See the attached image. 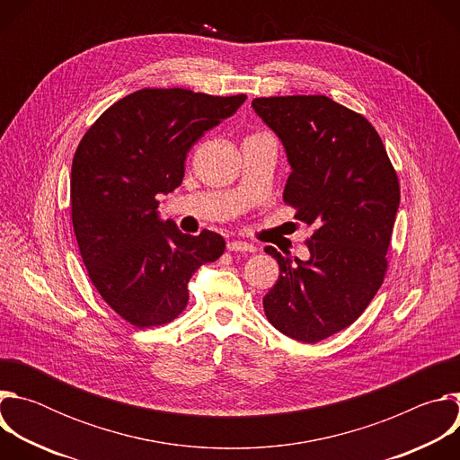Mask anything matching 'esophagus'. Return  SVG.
Listing matches in <instances>:
<instances>
[{
	"instance_id": "esophagus-1",
	"label": "esophagus",
	"mask_w": 460,
	"mask_h": 460,
	"mask_svg": "<svg viewBox=\"0 0 460 460\" xmlns=\"http://www.w3.org/2000/svg\"><path fill=\"white\" fill-rule=\"evenodd\" d=\"M254 245L252 243H247V242H242V240H233V242H227V251L231 252H254Z\"/></svg>"
}]
</instances>
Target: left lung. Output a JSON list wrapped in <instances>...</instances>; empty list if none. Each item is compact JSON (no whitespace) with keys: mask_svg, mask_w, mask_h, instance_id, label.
I'll return each instance as SVG.
<instances>
[{"mask_svg":"<svg viewBox=\"0 0 460 460\" xmlns=\"http://www.w3.org/2000/svg\"><path fill=\"white\" fill-rule=\"evenodd\" d=\"M252 107L293 169L284 202L314 227L305 261L266 247L280 275L264 311L280 333L316 344L351 325L385 279L401 202L397 171L367 118L323 94L264 96Z\"/></svg>","mask_w":460,"mask_h":460,"instance_id":"8db88e82","label":"left lung"}]
</instances>
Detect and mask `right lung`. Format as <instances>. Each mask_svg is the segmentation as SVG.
I'll list each match as a JSON object with an SVG mask.
<instances>
[{"label": "right lung", "instance_id": "right-lung-1", "mask_svg": "<svg viewBox=\"0 0 460 460\" xmlns=\"http://www.w3.org/2000/svg\"><path fill=\"white\" fill-rule=\"evenodd\" d=\"M243 100L147 87L112 103L84 135L71 171L73 227L93 286L130 325L178 318L192 273L224 254L218 233L183 234L162 222L156 194L181 183L189 149Z\"/></svg>", "mask_w": 460, "mask_h": 460}]
</instances>
